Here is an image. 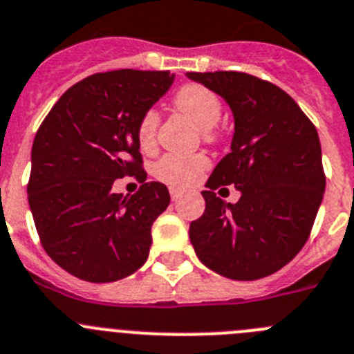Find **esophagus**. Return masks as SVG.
<instances>
[{
	"label": "esophagus",
	"instance_id": "34e87169",
	"mask_svg": "<svg viewBox=\"0 0 354 354\" xmlns=\"http://www.w3.org/2000/svg\"><path fill=\"white\" fill-rule=\"evenodd\" d=\"M180 194H183V191L177 189V187H170V196H171V200H174V202H177V200L180 198Z\"/></svg>",
	"mask_w": 354,
	"mask_h": 354
}]
</instances>
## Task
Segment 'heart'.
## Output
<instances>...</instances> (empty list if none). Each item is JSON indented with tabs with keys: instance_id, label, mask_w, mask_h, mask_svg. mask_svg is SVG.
Masks as SVG:
<instances>
[{
	"instance_id": "obj_1",
	"label": "heart",
	"mask_w": 354,
	"mask_h": 354,
	"mask_svg": "<svg viewBox=\"0 0 354 354\" xmlns=\"http://www.w3.org/2000/svg\"><path fill=\"white\" fill-rule=\"evenodd\" d=\"M171 103L179 112L193 119L202 128V137L205 140L210 142L216 138L214 126L221 119L223 113L221 100L217 98L216 93L198 84H187L175 93ZM158 126H160L158 110H145L137 128V140L142 151H152L156 147ZM207 167H209V160L203 154H167L154 165V175L161 183L184 187L196 183Z\"/></svg>"
}]
</instances>
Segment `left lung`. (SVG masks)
Instances as JSON below:
<instances>
[{
	"label": "left lung",
	"mask_w": 354,
	"mask_h": 354,
	"mask_svg": "<svg viewBox=\"0 0 354 354\" xmlns=\"http://www.w3.org/2000/svg\"><path fill=\"white\" fill-rule=\"evenodd\" d=\"M226 100L235 119L232 152L202 191L205 212L189 239L205 267L235 281L281 270L307 242L325 193L321 144L310 119L288 93L242 71L186 73ZM241 191L226 204L213 191Z\"/></svg>",
	"instance_id": "1"
}]
</instances>
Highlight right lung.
Masks as SVG:
<instances>
[{"label": "right lung", "instance_id": "add662e5", "mask_svg": "<svg viewBox=\"0 0 354 354\" xmlns=\"http://www.w3.org/2000/svg\"><path fill=\"white\" fill-rule=\"evenodd\" d=\"M171 82L170 71L95 73L71 86L38 128L29 209L45 252L68 274L112 283L145 263L151 226L170 194L145 183L137 128ZM126 174L142 183L131 197L111 191Z\"/></svg>", "mask_w": 354, "mask_h": 354}]
</instances>
